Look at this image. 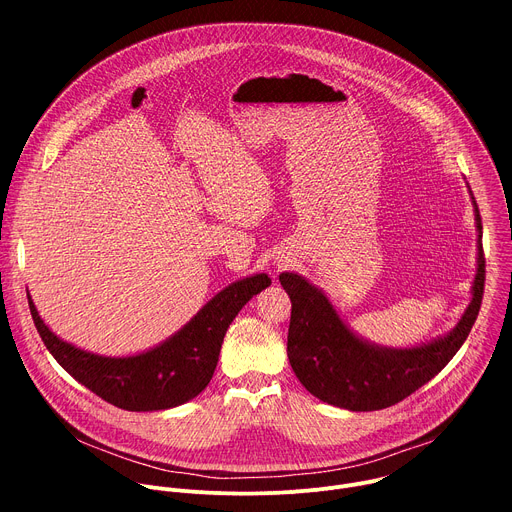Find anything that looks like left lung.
Listing matches in <instances>:
<instances>
[{"label":"left lung","instance_id":"1","mask_svg":"<svg viewBox=\"0 0 512 512\" xmlns=\"http://www.w3.org/2000/svg\"><path fill=\"white\" fill-rule=\"evenodd\" d=\"M478 227V271L472 302L458 326L429 344L383 348L348 330L328 298L298 273H281L279 281L291 300L287 358L300 383L320 401L350 409L377 411L391 407L440 373L468 338L484 296L486 259L482 218L472 196Z\"/></svg>","mask_w":512,"mask_h":512}]
</instances>
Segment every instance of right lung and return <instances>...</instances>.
<instances>
[{
  "label": "right lung",
  "mask_w": 512,
  "mask_h": 512,
  "mask_svg": "<svg viewBox=\"0 0 512 512\" xmlns=\"http://www.w3.org/2000/svg\"><path fill=\"white\" fill-rule=\"evenodd\" d=\"M267 285L271 279L257 273L225 287L164 344L123 358L99 356L60 340L42 322L30 296L28 304L44 346L70 377L115 407L160 411L178 407L206 389L227 328Z\"/></svg>",
  "instance_id": "1"
}]
</instances>
